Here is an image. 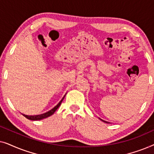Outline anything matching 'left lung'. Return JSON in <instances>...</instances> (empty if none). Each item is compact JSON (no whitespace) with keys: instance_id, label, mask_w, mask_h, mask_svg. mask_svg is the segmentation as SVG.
<instances>
[{"instance_id":"1","label":"left lung","mask_w":154,"mask_h":154,"mask_svg":"<svg viewBox=\"0 0 154 154\" xmlns=\"http://www.w3.org/2000/svg\"><path fill=\"white\" fill-rule=\"evenodd\" d=\"M100 120H101V121H103V122H104V123H109V122H107V121H104V120H102V119H100Z\"/></svg>"}]
</instances>
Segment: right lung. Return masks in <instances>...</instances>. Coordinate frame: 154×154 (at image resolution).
Here are the masks:
<instances>
[{"label":"right lung","mask_w":154,"mask_h":154,"mask_svg":"<svg viewBox=\"0 0 154 154\" xmlns=\"http://www.w3.org/2000/svg\"><path fill=\"white\" fill-rule=\"evenodd\" d=\"M65 95H66V94H65ZM65 95L64 96V97H63L62 100H61L60 102H59L58 104H57L56 106L54 107V108H52V109H50V111H47V112H45V113H42V114L34 115V116H28V115H25V114H22V115L24 116V117H26L27 119L31 120V121H39V120H42V119H45V118L49 117V116H52V114H53V113L56 111L57 109L59 107H60V106L61 105V103H62L63 100H64Z\"/></svg>","instance_id":"1"}]
</instances>
